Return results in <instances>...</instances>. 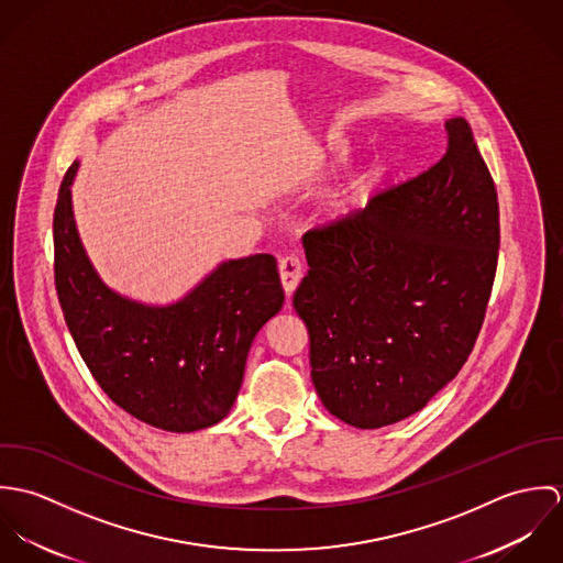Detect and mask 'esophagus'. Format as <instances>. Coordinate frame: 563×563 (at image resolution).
I'll return each mask as SVG.
<instances>
[{
  "label": "esophagus",
  "mask_w": 563,
  "mask_h": 563,
  "mask_svg": "<svg viewBox=\"0 0 563 563\" xmlns=\"http://www.w3.org/2000/svg\"><path fill=\"white\" fill-rule=\"evenodd\" d=\"M279 277L286 295H292L303 277V262L299 255H286L279 260Z\"/></svg>",
  "instance_id": "34e87169"
}]
</instances>
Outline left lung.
<instances>
[{"mask_svg": "<svg viewBox=\"0 0 563 563\" xmlns=\"http://www.w3.org/2000/svg\"><path fill=\"white\" fill-rule=\"evenodd\" d=\"M446 152L364 210L303 236L292 297L310 333L312 382L335 418L379 429L442 390L482 331L498 262V197L464 119Z\"/></svg>", "mask_w": 563, "mask_h": 563, "instance_id": "obj_1", "label": "left lung"}]
</instances>
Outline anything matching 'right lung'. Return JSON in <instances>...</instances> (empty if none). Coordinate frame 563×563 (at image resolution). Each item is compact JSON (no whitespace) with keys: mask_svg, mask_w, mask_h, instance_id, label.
<instances>
[{"mask_svg":"<svg viewBox=\"0 0 563 563\" xmlns=\"http://www.w3.org/2000/svg\"><path fill=\"white\" fill-rule=\"evenodd\" d=\"M69 166L54 210V282L67 327L101 390L164 431H197L228 416L255 333L284 306L268 253L223 262L166 308L130 301L97 277L71 212Z\"/></svg>","mask_w":563,"mask_h":563,"instance_id":"right-lung-1","label":"right lung"}]
</instances>
